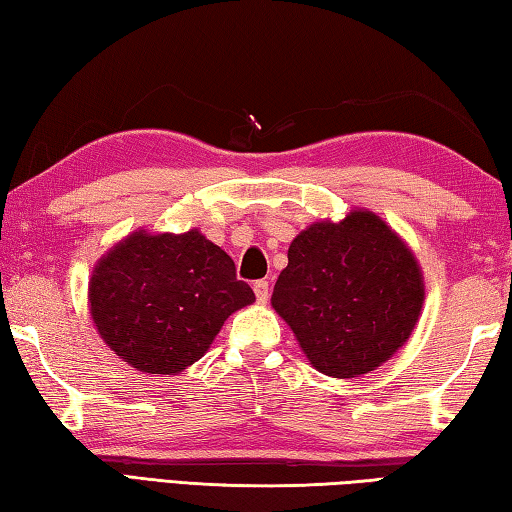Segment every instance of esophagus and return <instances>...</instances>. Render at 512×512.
<instances>
[{"label": "esophagus", "instance_id": "34e87169", "mask_svg": "<svg viewBox=\"0 0 512 512\" xmlns=\"http://www.w3.org/2000/svg\"><path fill=\"white\" fill-rule=\"evenodd\" d=\"M253 291H255V297L259 304H266L268 302V295H271V286H268L266 280H257L253 284Z\"/></svg>", "mask_w": 512, "mask_h": 512}]
</instances>
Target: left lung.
<instances>
[{"label":"left lung","mask_w":512,"mask_h":512,"mask_svg":"<svg viewBox=\"0 0 512 512\" xmlns=\"http://www.w3.org/2000/svg\"><path fill=\"white\" fill-rule=\"evenodd\" d=\"M423 300L421 266L405 241L374 212L351 210L291 241L271 304L315 369L356 378L405 345Z\"/></svg>","instance_id":"left-lung-1"}]
</instances>
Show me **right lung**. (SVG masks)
<instances>
[{"label": "right lung", "instance_id": "obj_1", "mask_svg": "<svg viewBox=\"0 0 512 512\" xmlns=\"http://www.w3.org/2000/svg\"><path fill=\"white\" fill-rule=\"evenodd\" d=\"M255 302L235 262L188 230H138L109 250L89 282V311L105 345L145 374H179L208 351L230 313Z\"/></svg>", "mask_w": 512, "mask_h": 512}]
</instances>
